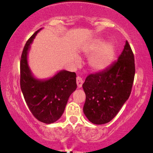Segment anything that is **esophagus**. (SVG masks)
<instances>
[{"label": "esophagus", "mask_w": 153, "mask_h": 153, "mask_svg": "<svg viewBox=\"0 0 153 153\" xmlns=\"http://www.w3.org/2000/svg\"><path fill=\"white\" fill-rule=\"evenodd\" d=\"M83 83H84V81H83L82 78H81V76H77L76 77V84H77V86H78V88H81V87L82 86Z\"/></svg>", "instance_id": "obj_1"}]
</instances>
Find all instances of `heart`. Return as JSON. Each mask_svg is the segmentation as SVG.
I'll return each instance as SVG.
<instances>
[{"mask_svg": "<svg viewBox=\"0 0 153 153\" xmlns=\"http://www.w3.org/2000/svg\"><path fill=\"white\" fill-rule=\"evenodd\" d=\"M84 51L91 55L89 64L96 71L103 70L111 64L114 56V46L112 43H105L102 39L92 41L86 45Z\"/></svg>", "mask_w": 153, "mask_h": 153, "instance_id": "1", "label": "heart"}]
</instances>
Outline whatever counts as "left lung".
Wrapping results in <instances>:
<instances>
[{
	"label": "left lung",
	"instance_id": "obj_1",
	"mask_svg": "<svg viewBox=\"0 0 153 153\" xmlns=\"http://www.w3.org/2000/svg\"><path fill=\"white\" fill-rule=\"evenodd\" d=\"M134 55L127 41L118 59L102 72L89 74L82 86L86 94L84 114L95 124L110 122L131 92Z\"/></svg>",
	"mask_w": 153,
	"mask_h": 153
}]
</instances>
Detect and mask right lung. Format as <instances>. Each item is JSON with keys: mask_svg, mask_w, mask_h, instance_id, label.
<instances>
[{"mask_svg": "<svg viewBox=\"0 0 153 153\" xmlns=\"http://www.w3.org/2000/svg\"><path fill=\"white\" fill-rule=\"evenodd\" d=\"M40 30V29H39ZM38 30L28 39L20 59V87L27 106L36 119L51 124L59 119L76 90V73L62 70L48 80L34 79L27 64V53Z\"/></svg>", "mask_w": 153, "mask_h": 153, "instance_id": "add662e5", "label": "right lung"}]
</instances>
